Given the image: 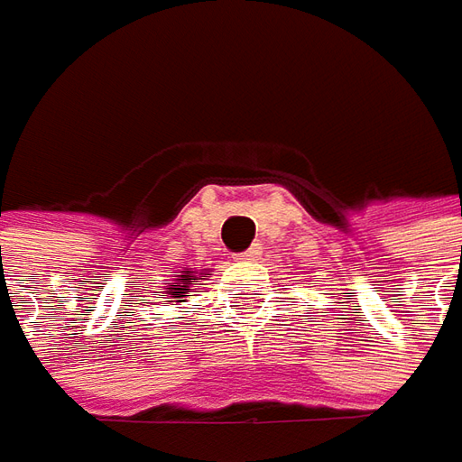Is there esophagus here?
Instances as JSON below:
<instances>
[{"mask_svg": "<svg viewBox=\"0 0 462 462\" xmlns=\"http://www.w3.org/2000/svg\"><path fill=\"white\" fill-rule=\"evenodd\" d=\"M258 255H261V245H253V248H248V251L237 253V255H235V261L245 263V261H255Z\"/></svg>", "mask_w": 462, "mask_h": 462, "instance_id": "1", "label": "esophagus"}]
</instances>
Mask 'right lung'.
Listing matches in <instances>:
<instances>
[{
    "label": "right lung",
    "instance_id": "1",
    "mask_svg": "<svg viewBox=\"0 0 462 462\" xmlns=\"http://www.w3.org/2000/svg\"><path fill=\"white\" fill-rule=\"evenodd\" d=\"M191 276H193V271H183V273H180V279H175L171 287L165 290V302H172V300H178V297H186V287H189Z\"/></svg>",
    "mask_w": 462,
    "mask_h": 462
}]
</instances>
